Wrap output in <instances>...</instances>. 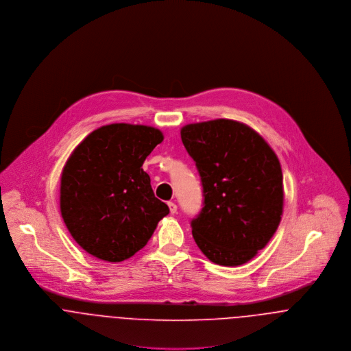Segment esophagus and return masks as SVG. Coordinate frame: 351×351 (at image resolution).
Segmentation results:
<instances>
[{
	"instance_id": "1",
	"label": "esophagus",
	"mask_w": 351,
	"mask_h": 351,
	"mask_svg": "<svg viewBox=\"0 0 351 351\" xmlns=\"http://www.w3.org/2000/svg\"><path fill=\"white\" fill-rule=\"evenodd\" d=\"M168 207H169L171 214H176V211H178V206H176L173 202H169V203H168Z\"/></svg>"
}]
</instances>
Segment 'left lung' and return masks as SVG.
I'll list each match as a JSON object with an SVG mask.
<instances>
[{
	"mask_svg": "<svg viewBox=\"0 0 351 351\" xmlns=\"http://www.w3.org/2000/svg\"><path fill=\"white\" fill-rule=\"evenodd\" d=\"M180 136L203 186V208L191 221L196 245L223 267L250 261L281 221L278 158L256 130L233 119L189 123Z\"/></svg>",
	"mask_w": 351,
	"mask_h": 351,
	"instance_id": "obj_1",
	"label": "left lung"
}]
</instances>
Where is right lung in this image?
Segmentation results:
<instances>
[{"label":"right lung","instance_id":"1","mask_svg":"<svg viewBox=\"0 0 351 351\" xmlns=\"http://www.w3.org/2000/svg\"><path fill=\"white\" fill-rule=\"evenodd\" d=\"M162 140L152 126L112 123L91 132L69 157L60 179V213L88 254L121 263L143 249L168 215L141 168Z\"/></svg>","mask_w":351,"mask_h":351}]
</instances>
